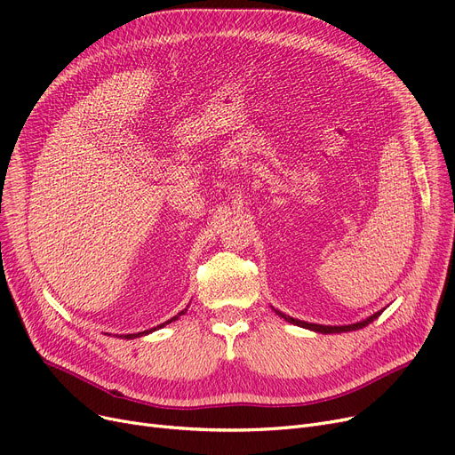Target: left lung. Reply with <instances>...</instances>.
Instances as JSON below:
<instances>
[{
    "mask_svg": "<svg viewBox=\"0 0 455 455\" xmlns=\"http://www.w3.org/2000/svg\"><path fill=\"white\" fill-rule=\"evenodd\" d=\"M275 310V308H273ZM385 310V308H383ZM383 310H378L375 314H371L370 318L363 320V322H357V323H351V325H320V323H308V322H301V320H295L291 318V315H286L284 312L281 310H275L276 315H281L283 320H286L288 323H293L298 327H303V329H308V331H314V332H322V334H334V332H349V331H359L363 327H366L368 323H371L375 318H379Z\"/></svg>",
    "mask_w": 455,
    "mask_h": 455,
    "instance_id": "left-lung-1",
    "label": "left lung"
}]
</instances>
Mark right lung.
<instances>
[{"label":"right lung","mask_w":455,"mask_h":455,"mask_svg":"<svg viewBox=\"0 0 455 455\" xmlns=\"http://www.w3.org/2000/svg\"><path fill=\"white\" fill-rule=\"evenodd\" d=\"M188 312V308H184L182 312H179V314H176V315H172V318L171 320H167L165 323H160V325H157V327H154V329H148V331H143V332H137V334H126V337H124V334H121V339H137V337H143V334H148V332H154L156 329H162V327H165V325H169L171 322H174V320H179L180 318V315L182 314H186Z\"/></svg>","instance_id":"add662e5"}]
</instances>
